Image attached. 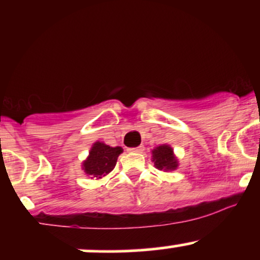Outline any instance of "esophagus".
Masks as SVG:
<instances>
[{"label":"esophagus","instance_id":"34e87169","mask_svg":"<svg viewBox=\"0 0 260 260\" xmlns=\"http://www.w3.org/2000/svg\"><path fill=\"white\" fill-rule=\"evenodd\" d=\"M128 151H131V153H143V151H144V147H143V145H139V147L136 148H129Z\"/></svg>","mask_w":260,"mask_h":260}]
</instances>
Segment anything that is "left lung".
I'll return each instance as SVG.
<instances>
[{"label": "left lung", "mask_w": 260, "mask_h": 260, "mask_svg": "<svg viewBox=\"0 0 260 260\" xmlns=\"http://www.w3.org/2000/svg\"><path fill=\"white\" fill-rule=\"evenodd\" d=\"M153 162L155 168L162 171H174L177 169L178 160L176 159L174 149L168 144L159 145L153 151Z\"/></svg>", "instance_id": "8db88e82"}]
</instances>
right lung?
I'll return each instance as SVG.
<instances>
[{
    "instance_id": "add662e5",
    "label": "right lung",
    "mask_w": 260,
    "mask_h": 260,
    "mask_svg": "<svg viewBox=\"0 0 260 260\" xmlns=\"http://www.w3.org/2000/svg\"><path fill=\"white\" fill-rule=\"evenodd\" d=\"M123 149L121 147H109L105 143L95 142L89 151V156L83 162V170L88 176H91V178H99L115 169L117 157Z\"/></svg>"
}]
</instances>
